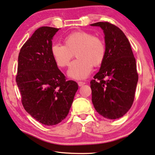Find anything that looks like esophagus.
Wrapping results in <instances>:
<instances>
[{
	"instance_id": "esophagus-1",
	"label": "esophagus",
	"mask_w": 155,
	"mask_h": 155,
	"mask_svg": "<svg viewBox=\"0 0 155 155\" xmlns=\"http://www.w3.org/2000/svg\"><path fill=\"white\" fill-rule=\"evenodd\" d=\"M78 85H79V87H81V86H82V85H84V84H86V82L80 81V82H78Z\"/></svg>"
}]
</instances>
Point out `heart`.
I'll use <instances>...</instances> for the list:
<instances>
[{
	"label": "heart",
	"mask_w": 155,
	"mask_h": 155,
	"mask_svg": "<svg viewBox=\"0 0 155 155\" xmlns=\"http://www.w3.org/2000/svg\"><path fill=\"white\" fill-rule=\"evenodd\" d=\"M64 45L53 44L51 54L59 68H66L75 54L78 59L73 62L68 72L74 79H84L90 74L93 66H100L104 61V42L90 32L74 31L64 38Z\"/></svg>",
	"instance_id": "obj_1"
}]
</instances>
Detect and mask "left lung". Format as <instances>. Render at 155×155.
<instances>
[{
    "label": "left lung",
    "mask_w": 155,
    "mask_h": 155,
    "mask_svg": "<svg viewBox=\"0 0 155 155\" xmlns=\"http://www.w3.org/2000/svg\"><path fill=\"white\" fill-rule=\"evenodd\" d=\"M91 26L103 29L105 43V59L90 82L91 101L99 115L115 120L134 103L138 80L136 59L129 40L117 26L107 21Z\"/></svg>",
    "instance_id": "obj_1"
}]
</instances>
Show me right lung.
Wrapping results in <instances>:
<instances>
[{
  "label": "right lung",
  "instance_id": "right-lung-1",
  "mask_svg": "<svg viewBox=\"0 0 155 155\" xmlns=\"http://www.w3.org/2000/svg\"><path fill=\"white\" fill-rule=\"evenodd\" d=\"M42 26L20 50L16 82L22 105L42 124L53 126L68 115L78 89L77 82L67 81L51 54L52 38L59 31Z\"/></svg>",
  "mask_w": 155,
  "mask_h": 155
}]
</instances>
